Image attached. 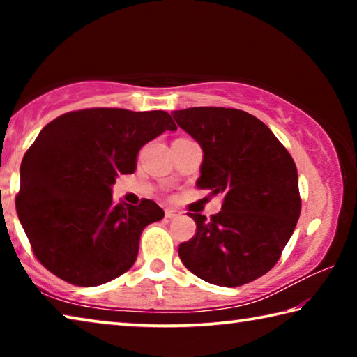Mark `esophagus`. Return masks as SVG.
I'll use <instances>...</instances> for the list:
<instances>
[{
	"label": "esophagus",
	"instance_id": "34e87169",
	"mask_svg": "<svg viewBox=\"0 0 357 357\" xmlns=\"http://www.w3.org/2000/svg\"><path fill=\"white\" fill-rule=\"evenodd\" d=\"M181 213L178 209H165V217L167 219H176V217H179Z\"/></svg>",
	"mask_w": 357,
	"mask_h": 357
}]
</instances>
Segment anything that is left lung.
I'll return each instance as SVG.
<instances>
[{
	"mask_svg": "<svg viewBox=\"0 0 357 357\" xmlns=\"http://www.w3.org/2000/svg\"><path fill=\"white\" fill-rule=\"evenodd\" d=\"M173 118L203 149L198 189L223 193L211 219L189 214L197 233L178 253L192 274L219 287H241L279 261L298 223V170L263 121L236 108L193 107Z\"/></svg>",
	"mask_w": 357,
	"mask_h": 357,
	"instance_id": "left-lung-1",
	"label": "left lung"
}]
</instances>
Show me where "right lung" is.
<instances>
[{
	"instance_id": "add662e5",
	"label": "right lung",
	"mask_w": 357,
	"mask_h": 357,
	"mask_svg": "<svg viewBox=\"0 0 357 357\" xmlns=\"http://www.w3.org/2000/svg\"><path fill=\"white\" fill-rule=\"evenodd\" d=\"M176 124L164 110L86 108L48 123L20 165L17 214L36 258L59 279L98 287L132 268L153 200L114 204L112 185L134 173L143 144Z\"/></svg>"
}]
</instances>
